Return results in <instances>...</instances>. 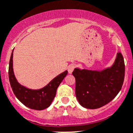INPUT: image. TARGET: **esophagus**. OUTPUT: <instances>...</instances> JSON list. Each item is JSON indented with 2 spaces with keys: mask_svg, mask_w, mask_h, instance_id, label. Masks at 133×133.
Returning <instances> with one entry per match:
<instances>
[{
  "mask_svg": "<svg viewBox=\"0 0 133 133\" xmlns=\"http://www.w3.org/2000/svg\"><path fill=\"white\" fill-rule=\"evenodd\" d=\"M75 69V65L73 64H70V65L68 66L67 67V70H68V72H69V74H71V73H72V72H73V71Z\"/></svg>",
  "mask_w": 133,
  "mask_h": 133,
  "instance_id": "esophagus-1",
  "label": "esophagus"
}]
</instances>
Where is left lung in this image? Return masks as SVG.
<instances>
[{
	"label": "left lung",
	"mask_w": 133,
	"mask_h": 133,
	"mask_svg": "<svg viewBox=\"0 0 133 133\" xmlns=\"http://www.w3.org/2000/svg\"><path fill=\"white\" fill-rule=\"evenodd\" d=\"M124 61L118 53L114 64L103 70L75 68V95L82 107L94 109L111 101L119 93L124 79Z\"/></svg>",
	"instance_id": "obj_1"
}]
</instances>
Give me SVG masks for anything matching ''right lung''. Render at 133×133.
<instances>
[{
    "label": "right lung",
    "mask_w": 133,
    "mask_h": 133,
    "mask_svg": "<svg viewBox=\"0 0 133 133\" xmlns=\"http://www.w3.org/2000/svg\"><path fill=\"white\" fill-rule=\"evenodd\" d=\"M13 51L9 66V78L12 90L19 101L25 106L35 110H43L50 106L60 83L67 75L65 71L57 75L42 88L32 90L21 85L17 82L13 69Z\"/></svg>",
    "instance_id": "right-lung-1"
}]
</instances>
